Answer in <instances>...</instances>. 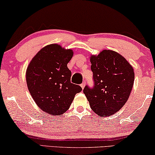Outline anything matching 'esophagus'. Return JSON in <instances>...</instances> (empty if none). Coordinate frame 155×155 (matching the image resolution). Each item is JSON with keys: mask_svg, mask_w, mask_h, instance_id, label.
I'll list each match as a JSON object with an SVG mask.
<instances>
[{"mask_svg": "<svg viewBox=\"0 0 155 155\" xmlns=\"http://www.w3.org/2000/svg\"><path fill=\"white\" fill-rule=\"evenodd\" d=\"M85 86H86V83H85L84 81V82H83L81 84V88H82L83 89H84V87H85Z\"/></svg>", "mask_w": 155, "mask_h": 155, "instance_id": "obj_1", "label": "esophagus"}]
</instances>
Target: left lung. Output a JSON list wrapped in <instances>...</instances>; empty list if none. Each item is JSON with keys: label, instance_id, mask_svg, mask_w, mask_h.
Instances as JSON below:
<instances>
[{"label": "left lung", "instance_id": "1", "mask_svg": "<svg viewBox=\"0 0 155 155\" xmlns=\"http://www.w3.org/2000/svg\"><path fill=\"white\" fill-rule=\"evenodd\" d=\"M94 86H85L84 93L93 112L100 117L114 114L129 97L134 83V71L128 61L117 52L104 50L91 55Z\"/></svg>", "mask_w": 155, "mask_h": 155}]
</instances>
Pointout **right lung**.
Wrapping results in <instances>:
<instances>
[{"mask_svg":"<svg viewBox=\"0 0 155 155\" xmlns=\"http://www.w3.org/2000/svg\"><path fill=\"white\" fill-rule=\"evenodd\" d=\"M73 51L58 44L43 48L32 59L26 72L28 89L39 108L53 116L68 110L81 87L71 83L67 64Z\"/></svg>","mask_w":155,"mask_h":155,"instance_id":"add662e5","label":"right lung"}]
</instances>
